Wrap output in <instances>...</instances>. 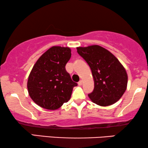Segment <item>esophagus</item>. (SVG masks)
I'll return each mask as SVG.
<instances>
[{"instance_id":"esophagus-1","label":"esophagus","mask_w":148,"mask_h":148,"mask_svg":"<svg viewBox=\"0 0 148 148\" xmlns=\"http://www.w3.org/2000/svg\"><path fill=\"white\" fill-rule=\"evenodd\" d=\"M82 84H83V81H82V80H80L79 82H78V85H79V86H82Z\"/></svg>"}]
</instances>
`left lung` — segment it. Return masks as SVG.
<instances>
[{"label":"left lung","instance_id":"left-lung-1","mask_svg":"<svg viewBox=\"0 0 148 148\" xmlns=\"http://www.w3.org/2000/svg\"><path fill=\"white\" fill-rule=\"evenodd\" d=\"M77 52L92 70L94 89L88 94L95 104L110 106L116 102L127 89L126 70L115 56L98 45L77 47Z\"/></svg>","mask_w":148,"mask_h":148}]
</instances>
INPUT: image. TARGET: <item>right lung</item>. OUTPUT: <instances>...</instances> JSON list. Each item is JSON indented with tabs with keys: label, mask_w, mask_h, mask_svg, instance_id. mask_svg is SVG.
Here are the masks:
<instances>
[{
	"label": "right lung",
	"mask_w": 148,
	"mask_h": 148,
	"mask_svg": "<svg viewBox=\"0 0 148 148\" xmlns=\"http://www.w3.org/2000/svg\"><path fill=\"white\" fill-rule=\"evenodd\" d=\"M69 47L52 46L34 64L27 81V90L32 100L48 110L59 108L67 102L73 89V82L65 65L71 56Z\"/></svg>",
	"instance_id": "obj_1"
}]
</instances>
